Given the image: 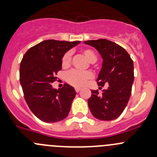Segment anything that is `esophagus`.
<instances>
[{"label":"esophagus","mask_w":157,"mask_h":157,"mask_svg":"<svg viewBox=\"0 0 157 157\" xmlns=\"http://www.w3.org/2000/svg\"><path fill=\"white\" fill-rule=\"evenodd\" d=\"M75 90L77 93H79L80 91V88H75Z\"/></svg>","instance_id":"34e87169"}]
</instances>
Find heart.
<instances>
[{
	"instance_id": "obj_1",
	"label": "heart",
	"mask_w": 157,
	"mask_h": 157,
	"mask_svg": "<svg viewBox=\"0 0 157 157\" xmlns=\"http://www.w3.org/2000/svg\"><path fill=\"white\" fill-rule=\"evenodd\" d=\"M83 54L86 59L90 63L96 62L97 60L96 55L91 50L86 49L83 51ZM71 56H72V52H68L64 55L62 59V64L64 67H68L71 62ZM93 77V74L90 71L86 72H80L78 71H71L67 74V82L72 86L75 87H82L86 84V81Z\"/></svg>"
}]
</instances>
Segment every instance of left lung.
I'll use <instances>...</instances> for the list:
<instances>
[{
    "label": "left lung",
    "mask_w": 157,
    "mask_h": 157,
    "mask_svg": "<svg viewBox=\"0 0 157 157\" xmlns=\"http://www.w3.org/2000/svg\"><path fill=\"white\" fill-rule=\"evenodd\" d=\"M98 51L102 59L98 86L109 84L107 90H91L88 99L90 112L96 118L111 121L119 117L127 105L134 83V63L129 54L118 44L107 39L84 41Z\"/></svg>",
    "instance_id": "left-lung-1"
}]
</instances>
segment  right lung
<instances>
[{
  "label": "right lung",
  "mask_w": 157,
  "mask_h": 157,
  "mask_svg": "<svg viewBox=\"0 0 157 157\" xmlns=\"http://www.w3.org/2000/svg\"><path fill=\"white\" fill-rule=\"evenodd\" d=\"M80 42L45 40L29 48L22 59L20 81L25 100L32 112L44 122H58L68 115L75 90L67 83L57 90L52 83L61 70L64 54Z\"/></svg>",
  "instance_id": "1"
}]
</instances>
